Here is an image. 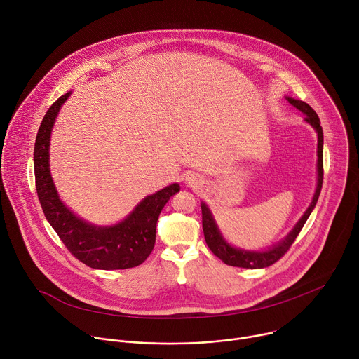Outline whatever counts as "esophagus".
<instances>
[{"mask_svg":"<svg viewBox=\"0 0 359 359\" xmlns=\"http://www.w3.org/2000/svg\"><path fill=\"white\" fill-rule=\"evenodd\" d=\"M184 182H186V184H187L189 187H198V186L201 184V179H200V176H197V175H194V173H189V175H186Z\"/></svg>","mask_w":359,"mask_h":359,"instance_id":"esophagus-1","label":"esophagus"}]
</instances>
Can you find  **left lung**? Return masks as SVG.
<instances>
[{
    "mask_svg": "<svg viewBox=\"0 0 359 359\" xmlns=\"http://www.w3.org/2000/svg\"><path fill=\"white\" fill-rule=\"evenodd\" d=\"M290 104L295 107L299 112L305 115V122H309L317 132L318 135V146H317V153H318V161H317V169H318V182H317V189L313 197V201L310 204V208L306 209V212L302 215V217L298 220V223L294 226V229L290 231V234L281 240L278 244L274 247L266 250V251H248V250H241L231 247L222 236V233L217 229V224L208 208L206 203H201V223H203V233L204 238H206V243L212 252L217 257L226 263L227 266L233 267H243V269H264L276 262H278L283 255L290 250L292 243L295 241L297 236L299 234L301 229L304 227L306 219L310 217L311 212L314 210L316 204L318 201L321 187H323V177H324V161H323V144H324V135H323V128L320 125V118L316 114V111L302 100L294 99V97H287Z\"/></svg>",
    "mask_w": 359,
    "mask_h": 359,
    "instance_id": "obj_1",
    "label": "left lung"
}]
</instances>
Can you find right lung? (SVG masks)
Wrapping results in <instances>:
<instances>
[{
  "instance_id": "1",
  "label": "right lung",
  "mask_w": 359,
  "mask_h": 359,
  "mask_svg": "<svg viewBox=\"0 0 359 359\" xmlns=\"http://www.w3.org/2000/svg\"><path fill=\"white\" fill-rule=\"evenodd\" d=\"M71 92L57 99L45 114L34 147L35 186L41 208L74 257L90 269L126 270L142 264L156 241V223L168 200L180 190L173 183L144 197L121 223L99 227L76 217L61 201L49 170V139L54 122Z\"/></svg>"
}]
</instances>
